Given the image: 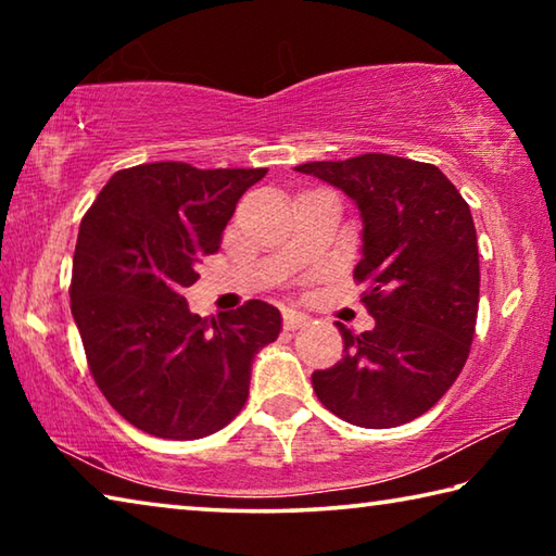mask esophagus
Returning a JSON list of instances; mask_svg holds the SVG:
<instances>
[{
  "mask_svg": "<svg viewBox=\"0 0 556 556\" xmlns=\"http://www.w3.org/2000/svg\"><path fill=\"white\" fill-rule=\"evenodd\" d=\"M306 324H308V316L296 312V308H287V312H285V328H287V331H296V328L306 326Z\"/></svg>",
  "mask_w": 556,
  "mask_h": 556,
  "instance_id": "34e87169",
  "label": "esophagus"
}]
</instances>
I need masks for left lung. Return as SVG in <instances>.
<instances>
[{
    "instance_id": "8db88e82",
    "label": "left lung",
    "mask_w": 556,
    "mask_h": 556,
    "mask_svg": "<svg viewBox=\"0 0 556 556\" xmlns=\"http://www.w3.org/2000/svg\"><path fill=\"white\" fill-rule=\"evenodd\" d=\"M343 191L361 211L353 275L375 328L338 324L343 357L312 375L318 400L351 425L390 429L421 417L464 370L476 331L478 238L473 215L434 164L390 154L294 166Z\"/></svg>"
}]
</instances>
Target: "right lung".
Masks as SVG:
<instances>
[{
	"instance_id": "obj_1",
	"label": "right lung",
	"mask_w": 556,
	"mask_h": 556,
	"mask_svg": "<svg viewBox=\"0 0 556 556\" xmlns=\"http://www.w3.org/2000/svg\"><path fill=\"white\" fill-rule=\"evenodd\" d=\"M265 174L181 162L122 168L80 223L75 326L98 388L147 434L186 441L223 429L248 400L255 355L277 341L281 314L267 301L201 318L184 296Z\"/></svg>"
}]
</instances>
